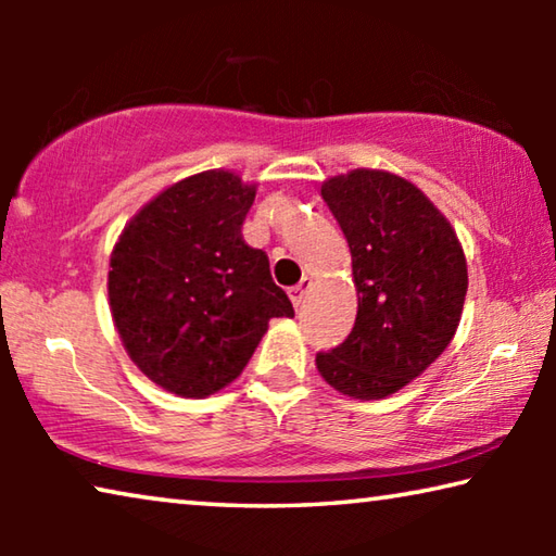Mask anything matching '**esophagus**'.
<instances>
[{
    "instance_id": "esophagus-1",
    "label": "esophagus",
    "mask_w": 556,
    "mask_h": 556,
    "mask_svg": "<svg viewBox=\"0 0 556 556\" xmlns=\"http://www.w3.org/2000/svg\"><path fill=\"white\" fill-rule=\"evenodd\" d=\"M308 289H312V279H301L296 287H291L289 289V299H291V304H294L296 308L304 304V299H306V294H308Z\"/></svg>"
}]
</instances>
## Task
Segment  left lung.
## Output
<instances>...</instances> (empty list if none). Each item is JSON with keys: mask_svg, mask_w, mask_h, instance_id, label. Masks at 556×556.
I'll list each match as a JSON object with an SVG mask.
<instances>
[{"mask_svg": "<svg viewBox=\"0 0 556 556\" xmlns=\"http://www.w3.org/2000/svg\"><path fill=\"white\" fill-rule=\"evenodd\" d=\"M321 195L353 257L357 316L341 345L316 353L338 392L378 400L425 372L454 338L468 275L454 228L417 186L355 168Z\"/></svg>", "mask_w": 556, "mask_h": 556, "instance_id": "left-lung-1", "label": "left lung"}]
</instances>
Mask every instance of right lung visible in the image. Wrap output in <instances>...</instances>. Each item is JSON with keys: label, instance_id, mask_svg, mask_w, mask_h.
I'll list each match as a JSON object with an SVG mask.
<instances>
[{"label": "right lung", "instance_id": "1", "mask_svg": "<svg viewBox=\"0 0 556 556\" xmlns=\"http://www.w3.org/2000/svg\"><path fill=\"white\" fill-rule=\"evenodd\" d=\"M255 186L205 172L147 203L110 257V308L131 361L181 397L242 372L269 318L294 316L269 257L242 240Z\"/></svg>", "mask_w": 556, "mask_h": 556}]
</instances>
